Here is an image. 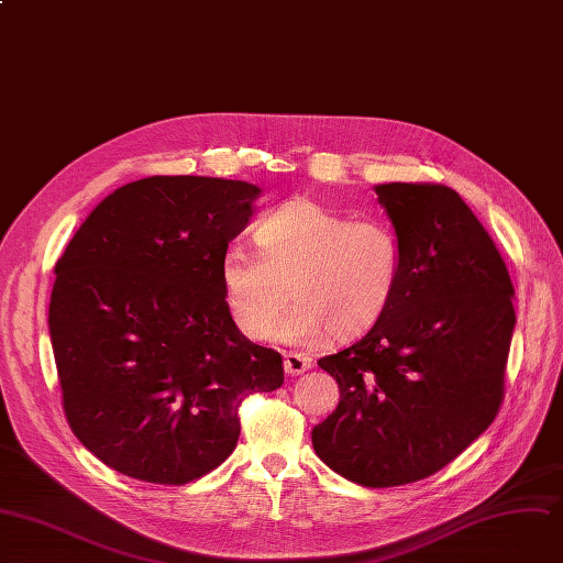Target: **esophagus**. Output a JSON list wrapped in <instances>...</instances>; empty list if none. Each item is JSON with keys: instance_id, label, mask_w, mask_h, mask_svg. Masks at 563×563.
<instances>
[{"instance_id": "obj_1", "label": "esophagus", "mask_w": 563, "mask_h": 563, "mask_svg": "<svg viewBox=\"0 0 563 563\" xmlns=\"http://www.w3.org/2000/svg\"><path fill=\"white\" fill-rule=\"evenodd\" d=\"M311 367H313V358H311V356L295 354V352H288V354L284 356V369H286V374H290V376L305 374V372H309Z\"/></svg>"}]
</instances>
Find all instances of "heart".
<instances>
[{
    "mask_svg": "<svg viewBox=\"0 0 563 563\" xmlns=\"http://www.w3.org/2000/svg\"><path fill=\"white\" fill-rule=\"evenodd\" d=\"M254 243L258 254L232 245L219 262L228 311L250 340L273 331L297 344L354 340L390 309L404 275V245L390 223L350 221L311 198L264 216ZM288 294L296 301L280 319Z\"/></svg>",
    "mask_w": 563,
    "mask_h": 563,
    "instance_id": "1",
    "label": "heart"
}]
</instances>
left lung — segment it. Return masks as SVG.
Listing matches in <instances>:
<instances>
[{
	"instance_id": "1",
	"label": "left lung",
	"mask_w": 563,
	"mask_h": 563,
	"mask_svg": "<svg viewBox=\"0 0 563 563\" xmlns=\"http://www.w3.org/2000/svg\"><path fill=\"white\" fill-rule=\"evenodd\" d=\"M404 245L390 309L318 365L340 404L313 428L318 457L363 487L417 483L453 462L496 419L516 324L503 256L457 191L376 187Z\"/></svg>"
}]
</instances>
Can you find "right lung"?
I'll use <instances>...</instances> for the list:
<instances>
[{"label":"right lung","instance_id":"right-lung-1","mask_svg":"<svg viewBox=\"0 0 563 563\" xmlns=\"http://www.w3.org/2000/svg\"><path fill=\"white\" fill-rule=\"evenodd\" d=\"M258 191L202 176L123 185L58 258L49 333L63 410L128 478H202L234 451L243 399L284 383L282 354L239 331L219 282Z\"/></svg>","mask_w":563,"mask_h":563}]
</instances>
